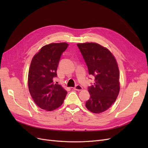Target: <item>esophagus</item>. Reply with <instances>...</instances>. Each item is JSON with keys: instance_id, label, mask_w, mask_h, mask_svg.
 <instances>
[{"instance_id": "34e87169", "label": "esophagus", "mask_w": 148, "mask_h": 148, "mask_svg": "<svg viewBox=\"0 0 148 148\" xmlns=\"http://www.w3.org/2000/svg\"><path fill=\"white\" fill-rule=\"evenodd\" d=\"M73 89L77 91H81L83 89V87L82 86H80V85H77V86L73 88Z\"/></svg>"}]
</instances>
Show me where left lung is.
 Segmentation results:
<instances>
[{
	"mask_svg": "<svg viewBox=\"0 0 148 148\" xmlns=\"http://www.w3.org/2000/svg\"><path fill=\"white\" fill-rule=\"evenodd\" d=\"M77 46L95 77L94 85L88 88L90 98L86 108L92 113L107 110L117 99L120 91V73L117 62L108 49L95 42L78 43Z\"/></svg>",
	"mask_w": 148,
	"mask_h": 148,
	"instance_id": "8db88e82",
	"label": "left lung"
}]
</instances>
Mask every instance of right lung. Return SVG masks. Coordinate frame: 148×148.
I'll list each match as a JSON object with an SVG mask.
<instances>
[{"label": "right lung", "mask_w": 148, "mask_h": 148, "mask_svg": "<svg viewBox=\"0 0 148 148\" xmlns=\"http://www.w3.org/2000/svg\"><path fill=\"white\" fill-rule=\"evenodd\" d=\"M66 42L51 43L41 48L31 60L28 78L29 91L40 108L52 111L59 107L67 91L53 83L61 55L68 47Z\"/></svg>", "instance_id": "1"}]
</instances>
